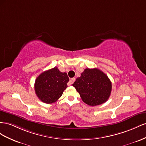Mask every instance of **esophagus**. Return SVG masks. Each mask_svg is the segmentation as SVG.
<instances>
[{
    "instance_id": "34e87169",
    "label": "esophagus",
    "mask_w": 146,
    "mask_h": 146,
    "mask_svg": "<svg viewBox=\"0 0 146 146\" xmlns=\"http://www.w3.org/2000/svg\"><path fill=\"white\" fill-rule=\"evenodd\" d=\"M75 80L76 79L74 78H72V79H70V81H69V84H68V86H70V85H72L73 83L75 81Z\"/></svg>"
}]
</instances>
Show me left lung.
I'll return each mask as SVG.
<instances>
[{"label":"left lung","instance_id":"left-lung-1","mask_svg":"<svg viewBox=\"0 0 146 146\" xmlns=\"http://www.w3.org/2000/svg\"><path fill=\"white\" fill-rule=\"evenodd\" d=\"M73 86L87 105L95 106L105 103L109 98L112 84L105 73L97 68H86Z\"/></svg>","mask_w":146,"mask_h":146}]
</instances>
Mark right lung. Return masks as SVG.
Segmentation results:
<instances>
[{"instance_id": "1", "label": "right lung", "mask_w": 146, "mask_h": 146, "mask_svg": "<svg viewBox=\"0 0 146 146\" xmlns=\"http://www.w3.org/2000/svg\"><path fill=\"white\" fill-rule=\"evenodd\" d=\"M68 81L66 73L60 72L57 67L45 71L35 80V94L42 102L53 103L62 96Z\"/></svg>"}]
</instances>
